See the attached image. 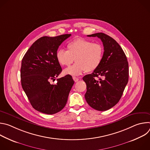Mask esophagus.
Masks as SVG:
<instances>
[{
  "instance_id": "obj_1",
  "label": "esophagus",
  "mask_w": 150,
  "mask_h": 150,
  "mask_svg": "<svg viewBox=\"0 0 150 150\" xmlns=\"http://www.w3.org/2000/svg\"><path fill=\"white\" fill-rule=\"evenodd\" d=\"M73 79H74V81L75 82H78V81H79V78H77V77H75V76H74V77H73Z\"/></svg>"
}]
</instances>
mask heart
Returning a JSON list of instances; mask_svg holds the SVG:
<instances>
[{"instance_id": "b5f03b06", "label": "heart", "mask_w": 150, "mask_h": 150, "mask_svg": "<svg viewBox=\"0 0 150 150\" xmlns=\"http://www.w3.org/2000/svg\"><path fill=\"white\" fill-rule=\"evenodd\" d=\"M67 47V51L59 49L56 53L57 62L63 67H69L75 59L76 63L65 70V74L78 76L85 71L93 72L100 65L104 54L101 44L78 38L69 42Z\"/></svg>"}]
</instances>
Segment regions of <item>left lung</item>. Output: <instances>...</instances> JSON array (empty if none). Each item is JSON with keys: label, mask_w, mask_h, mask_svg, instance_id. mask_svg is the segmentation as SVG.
<instances>
[{"label": "left lung", "mask_w": 150, "mask_h": 150, "mask_svg": "<svg viewBox=\"0 0 150 150\" xmlns=\"http://www.w3.org/2000/svg\"><path fill=\"white\" fill-rule=\"evenodd\" d=\"M87 36L100 38L104 51L99 67L82 78L87 85L85 98L94 109L108 110L119 102L127 83L128 62L122 49L111 37L102 33Z\"/></svg>", "instance_id": "left-lung-1"}]
</instances>
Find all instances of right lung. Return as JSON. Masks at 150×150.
<instances>
[{"label": "right lung", "mask_w": 150, "mask_h": 150, "mask_svg": "<svg viewBox=\"0 0 150 150\" xmlns=\"http://www.w3.org/2000/svg\"><path fill=\"white\" fill-rule=\"evenodd\" d=\"M71 34L44 36L36 40L25 54L21 62V81L33 108L47 115L55 114L65 106L74 83L67 75L57 79L62 68L56 57L59 46Z\"/></svg>", "instance_id": "add662e5"}]
</instances>
